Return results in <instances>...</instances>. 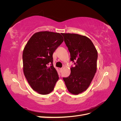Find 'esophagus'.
<instances>
[{
  "label": "esophagus",
  "instance_id": "1",
  "mask_svg": "<svg viewBox=\"0 0 121 121\" xmlns=\"http://www.w3.org/2000/svg\"><path fill=\"white\" fill-rule=\"evenodd\" d=\"M63 68H60V72H61L62 71H63Z\"/></svg>",
  "mask_w": 121,
  "mask_h": 121
}]
</instances>
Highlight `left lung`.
<instances>
[{
	"label": "left lung",
	"mask_w": 121,
	"mask_h": 121,
	"mask_svg": "<svg viewBox=\"0 0 121 121\" xmlns=\"http://www.w3.org/2000/svg\"><path fill=\"white\" fill-rule=\"evenodd\" d=\"M61 34L70 52V60L75 62V66L71 68L70 75L63 79L69 92L78 95L89 87L95 74L97 51L91 40L85 36Z\"/></svg>",
	"instance_id": "left-lung-1"
}]
</instances>
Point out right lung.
Listing matches in <instances>:
<instances>
[{
    "mask_svg": "<svg viewBox=\"0 0 121 121\" xmlns=\"http://www.w3.org/2000/svg\"><path fill=\"white\" fill-rule=\"evenodd\" d=\"M63 41L58 33L40 31L33 35L24 47V74L32 88L39 94L52 92L59 79L53 65L52 54ZM49 63L51 66L48 65Z\"/></svg>",
    "mask_w": 121,
    "mask_h": 121,
    "instance_id": "add662e5",
    "label": "right lung"
}]
</instances>
